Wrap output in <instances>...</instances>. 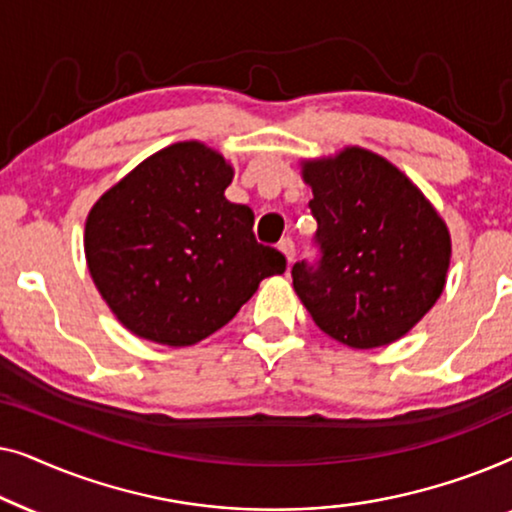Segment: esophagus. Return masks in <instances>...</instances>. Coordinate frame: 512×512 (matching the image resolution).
Masks as SVG:
<instances>
[{"label": "esophagus", "mask_w": 512, "mask_h": 512, "mask_svg": "<svg viewBox=\"0 0 512 512\" xmlns=\"http://www.w3.org/2000/svg\"><path fill=\"white\" fill-rule=\"evenodd\" d=\"M277 249L282 251V254H284V258H286V265H291V263H293V258H296V247H293V240H289V237H286V240L279 242V247H277Z\"/></svg>", "instance_id": "obj_1"}]
</instances>
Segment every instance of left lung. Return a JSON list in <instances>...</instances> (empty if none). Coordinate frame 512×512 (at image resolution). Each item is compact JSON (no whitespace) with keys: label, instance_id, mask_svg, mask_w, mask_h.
<instances>
[{"label":"left lung","instance_id":"left-lung-1","mask_svg":"<svg viewBox=\"0 0 512 512\" xmlns=\"http://www.w3.org/2000/svg\"><path fill=\"white\" fill-rule=\"evenodd\" d=\"M312 188L319 268L296 263L293 289L326 335L354 349L410 333L445 289L452 237L394 163L361 146L300 160Z\"/></svg>","mask_w":512,"mask_h":512}]
</instances>
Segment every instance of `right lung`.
Segmentation results:
<instances>
[{"instance_id":"right-lung-1","label":"right lung","mask_w":512,"mask_h":512,"mask_svg":"<svg viewBox=\"0 0 512 512\" xmlns=\"http://www.w3.org/2000/svg\"><path fill=\"white\" fill-rule=\"evenodd\" d=\"M233 165L188 139L165 146L90 207L88 272L137 338L188 347L240 312L286 258L254 237V212L226 200Z\"/></svg>"}]
</instances>
